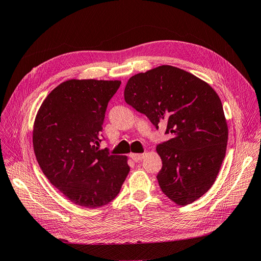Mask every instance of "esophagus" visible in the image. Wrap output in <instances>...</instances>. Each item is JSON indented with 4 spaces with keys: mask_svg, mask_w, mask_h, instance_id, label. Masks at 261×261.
<instances>
[{
    "mask_svg": "<svg viewBox=\"0 0 261 261\" xmlns=\"http://www.w3.org/2000/svg\"><path fill=\"white\" fill-rule=\"evenodd\" d=\"M132 159L135 161V162H139L140 160H143L144 159V156H145V153H130V155H129Z\"/></svg>",
    "mask_w": 261,
    "mask_h": 261,
    "instance_id": "1",
    "label": "esophagus"
}]
</instances>
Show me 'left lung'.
Masks as SVG:
<instances>
[{
    "label": "left lung",
    "mask_w": 261,
    "mask_h": 261,
    "mask_svg": "<svg viewBox=\"0 0 261 261\" xmlns=\"http://www.w3.org/2000/svg\"><path fill=\"white\" fill-rule=\"evenodd\" d=\"M124 99L172 138L156 147L164 195L178 206L192 203L215 183L226 152L228 129L218 93L200 78L171 65L132 76Z\"/></svg>",
    "instance_id": "8db88e82"
}]
</instances>
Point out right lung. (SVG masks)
Masks as SVG:
<instances>
[{"instance_id":"1","label":"right lung","mask_w":261,"mask_h":261,"mask_svg":"<svg viewBox=\"0 0 261 261\" xmlns=\"http://www.w3.org/2000/svg\"><path fill=\"white\" fill-rule=\"evenodd\" d=\"M120 85V81H66L46 96L36 115V159L50 183L78 206H106L120 193L129 172L127 156L100 149L106 110Z\"/></svg>"}]
</instances>
